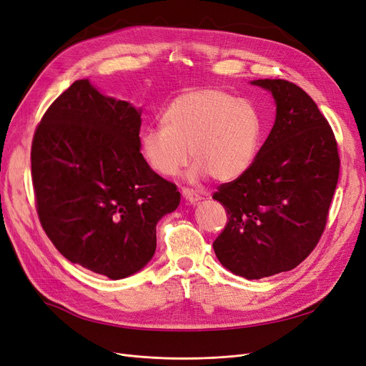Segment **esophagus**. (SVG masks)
<instances>
[{"label":"esophagus","instance_id":"34e87169","mask_svg":"<svg viewBox=\"0 0 366 366\" xmlns=\"http://www.w3.org/2000/svg\"><path fill=\"white\" fill-rule=\"evenodd\" d=\"M182 192H183V197H184L186 200L189 202L191 204H195V203H198V202L202 200V197L198 195L194 189H189V187H184V189H183Z\"/></svg>","mask_w":366,"mask_h":366}]
</instances>
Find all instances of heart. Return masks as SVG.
I'll return each instance as SVG.
<instances>
[{"label":"heart","mask_w":366,"mask_h":366,"mask_svg":"<svg viewBox=\"0 0 366 366\" xmlns=\"http://www.w3.org/2000/svg\"><path fill=\"white\" fill-rule=\"evenodd\" d=\"M160 122L162 127L140 132L139 147L143 160L163 177L179 172L191 151L192 179L209 174L217 182H232L250 168L259 149L257 109L217 88L179 94Z\"/></svg>","instance_id":"1"}]
</instances>
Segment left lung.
<instances>
[{"label": "left lung", "instance_id": "1", "mask_svg": "<svg viewBox=\"0 0 366 366\" xmlns=\"http://www.w3.org/2000/svg\"><path fill=\"white\" fill-rule=\"evenodd\" d=\"M269 90L276 119L250 168L212 195L227 224L214 241L218 261L246 280L289 272L313 252L339 179L333 129L302 88L252 81Z\"/></svg>", "mask_w": 366, "mask_h": 366}]
</instances>
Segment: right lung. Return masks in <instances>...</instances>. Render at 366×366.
Here are the masks:
<instances>
[{
  "label": "right lung",
  "mask_w": 366,
  "mask_h": 366,
  "mask_svg": "<svg viewBox=\"0 0 366 366\" xmlns=\"http://www.w3.org/2000/svg\"><path fill=\"white\" fill-rule=\"evenodd\" d=\"M140 112L73 82L42 116L31 142L38 217L65 258L109 280L142 270L159 219L180 204L139 147Z\"/></svg>",
  "instance_id": "obj_1"
}]
</instances>
